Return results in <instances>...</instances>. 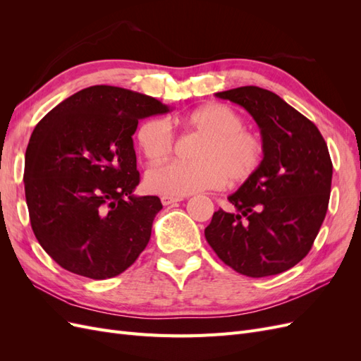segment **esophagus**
<instances>
[{
    "label": "esophagus",
    "mask_w": 361,
    "mask_h": 361,
    "mask_svg": "<svg viewBox=\"0 0 361 361\" xmlns=\"http://www.w3.org/2000/svg\"><path fill=\"white\" fill-rule=\"evenodd\" d=\"M183 197H171V195H162L161 197V202L164 206H169V204H173V203H178V202H182Z\"/></svg>",
    "instance_id": "obj_1"
}]
</instances>
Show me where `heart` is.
I'll list each match as a JSON object with an SVG mask.
<instances>
[{
    "instance_id": "obj_1",
    "label": "heart",
    "mask_w": 361,
    "mask_h": 361,
    "mask_svg": "<svg viewBox=\"0 0 361 361\" xmlns=\"http://www.w3.org/2000/svg\"><path fill=\"white\" fill-rule=\"evenodd\" d=\"M179 123L204 138L195 149L197 162H167L150 169L146 187L158 194L183 197L203 190L243 183L253 178L264 161L262 138L244 129L243 116L224 104H207L179 118ZM137 141L141 154L152 164L167 159L174 147V134L164 118H150L140 126Z\"/></svg>"
}]
</instances>
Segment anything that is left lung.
<instances>
[{
    "instance_id": "1",
    "label": "left lung",
    "mask_w": 361,
    "mask_h": 361,
    "mask_svg": "<svg viewBox=\"0 0 361 361\" xmlns=\"http://www.w3.org/2000/svg\"><path fill=\"white\" fill-rule=\"evenodd\" d=\"M256 120L265 155L253 178L218 209L206 241L247 277L280 274L310 251L329 209L333 164L319 129L280 96L256 85L215 93Z\"/></svg>"
}]
</instances>
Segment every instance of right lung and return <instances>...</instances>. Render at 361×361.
<instances>
[{
    "mask_svg": "<svg viewBox=\"0 0 361 361\" xmlns=\"http://www.w3.org/2000/svg\"><path fill=\"white\" fill-rule=\"evenodd\" d=\"M155 97L113 85L72 94L43 117L25 152V199L39 244L73 274L105 280L134 264L162 209L140 183L138 120L169 113Z\"/></svg>",
    "mask_w": 361,
    "mask_h": 361,
    "instance_id": "right-lung-1",
    "label": "right lung"
}]
</instances>
